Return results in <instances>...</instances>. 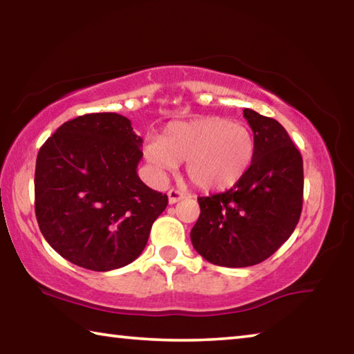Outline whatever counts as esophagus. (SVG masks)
<instances>
[{
  "instance_id": "esophagus-1",
  "label": "esophagus",
  "mask_w": 354,
  "mask_h": 354,
  "mask_svg": "<svg viewBox=\"0 0 354 354\" xmlns=\"http://www.w3.org/2000/svg\"><path fill=\"white\" fill-rule=\"evenodd\" d=\"M169 203L170 205H175V203H178L179 200H183L184 196H185V194L184 192H181V190H176V189H170L169 190Z\"/></svg>"
}]
</instances>
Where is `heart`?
I'll return each mask as SVG.
<instances>
[{"mask_svg": "<svg viewBox=\"0 0 354 354\" xmlns=\"http://www.w3.org/2000/svg\"><path fill=\"white\" fill-rule=\"evenodd\" d=\"M145 158L162 173L185 160V173L196 187L226 190L250 170L254 137L247 127L221 117L175 122L165 128L160 140L147 143Z\"/></svg>", "mask_w": 354, "mask_h": 354, "instance_id": "b5f03b06", "label": "heart"}]
</instances>
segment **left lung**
Returning a JSON list of instances; mask_svg holds the SVG:
<instances>
[{
  "label": "left lung",
  "mask_w": 354,
  "mask_h": 354,
  "mask_svg": "<svg viewBox=\"0 0 354 354\" xmlns=\"http://www.w3.org/2000/svg\"><path fill=\"white\" fill-rule=\"evenodd\" d=\"M254 158L234 187L200 196L190 231L194 248L221 267H250L270 257L295 230L303 207V159L277 120L243 109Z\"/></svg>",
  "instance_id": "obj_1"
}]
</instances>
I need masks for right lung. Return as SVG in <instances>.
<instances>
[{"mask_svg": "<svg viewBox=\"0 0 354 354\" xmlns=\"http://www.w3.org/2000/svg\"><path fill=\"white\" fill-rule=\"evenodd\" d=\"M142 139L115 112L65 122L35 162V217L46 242L75 266L109 272L136 261L169 205L137 175Z\"/></svg>", "mask_w": 354, "mask_h": 354, "instance_id": "right-lung-1", "label": "right lung"}]
</instances>
